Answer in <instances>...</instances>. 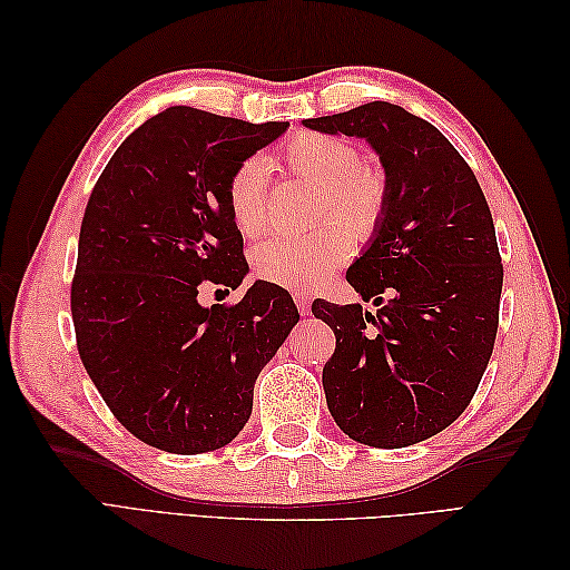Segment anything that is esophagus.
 Returning a JSON list of instances; mask_svg holds the SVG:
<instances>
[{
	"label": "esophagus",
	"mask_w": 570,
	"mask_h": 570,
	"mask_svg": "<svg viewBox=\"0 0 570 570\" xmlns=\"http://www.w3.org/2000/svg\"><path fill=\"white\" fill-rule=\"evenodd\" d=\"M294 301H296V308H298L301 316H308V311H311L308 294L306 292H294Z\"/></svg>",
	"instance_id": "obj_1"
}]
</instances>
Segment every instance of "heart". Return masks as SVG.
Segmentation results:
<instances>
[{"label":"heart","mask_w":570,"mask_h":570,"mask_svg":"<svg viewBox=\"0 0 570 570\" xmlns=\"http://www.w3.org/2000/svg\"><path fill=\"white\" fill-rule=\"evenodd\" d=\"M282 164L294 178L318 186V223H341L357 239L377 233L392 190L382 161L360 156L345 137L301 131L282 149ZM266 196L269 164L262 156H249L227 180V210L239 235L254 237L266 227ZM344 230L325 225L311 237L266 239L252 252L254 274L284 288L318 284L350 257L353 247Z\"/></svg>","instance_id":"b5f03b06"}]
</instances>
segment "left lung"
Instances as JSON below:
<instances>
[{
    "mask_svg": "<svg viewBox=\"0 0 570 570\" xmlns=\"http://www.w3.org/2000/svg\"><path fill=\"white\" fill-rule=\"evenodd\" d=\"M304 125L365 137L392 188L372 245L345 274L382 308L311 306L335 333L325 402L357 443L426 441L468 409L498 337L504 269L485 193L453 144L399 105L377 100Z\"/></svg>",
    "mask_w": 570,
    "mask_h": 570,
    "instance_id": "left-lung-1",
    "label": "left lung"
}]
</instances>
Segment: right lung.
I'll return each instance as SVG.
<instances>
[{"label": "right lung", "mask_w": 570, "mask_h": 570, "mask_svg": "<svg viewBox=\"0 0 570 570\" xmlns=\"http://www.w3.org/2000/svg\"><path fill=\"white\" fill-rule=\"evenodd\" d=\"M286 127L168 107L131 131L90 193L70 282L78 353L115 419L159 451L233 441L298 323L269 282L237 304H198L203 286L237 288L247 274L227 180Z\"/></svg>", "instance_id": "right-lung-1"}]
</instances>
